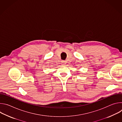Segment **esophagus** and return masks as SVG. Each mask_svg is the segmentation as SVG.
Here are the masks:
<instances>
[{"instance_id": "34e87169", "label": "esophagus", "mask_w": 122, "mask_h": 122, "mask_svg": "<svg viewBox=\"0 0 122 122\" xmlns=\"http://www.w3.org/2000/svg\"><path fill=\"white\" fill-rule=\"evenodd\" d=\"M61 64H62V65H65V64H66V61H64V60L62 61H61Z\"/></svg>"}]
</instances>
